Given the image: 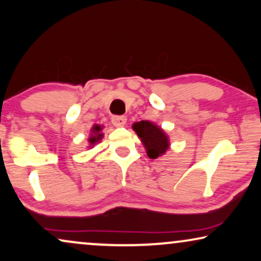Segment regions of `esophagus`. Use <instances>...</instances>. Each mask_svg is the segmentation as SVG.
I'll use <instances>...</instances> for the list:
<instances>
[{"mask_svg": "<svg viewBox=\"0 0 261 261\" xmlns=\"http://www.w3.org/2000/svg\"><path fill=\"white\" fill-rule=\"evenodd\" d=\"M126 121H127V117L123 116V115H114L112 116V122L114 126L116 127H122L126 124Z\"/></svg>", "mask_w": 261, "mask_h": 261, "instance_id": "obj_1", "label": "esophagus"}]
</instances>
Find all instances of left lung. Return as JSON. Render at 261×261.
Here are the masks:
<instances>
[{"label":"left lung","instance_id":"8db88e82","mask_svg":"<svg viewBox=\"0 0 261 261\" xmlns=\"http://www.w3.org/2000/svg\"><path fill=\"white\" fill-rule=\"evenodd\" d=\"M133 129L141 139L149 158H158L169 148V139L166 134L154 123L149 121H140L133 124Z\"/></svg>","mask_w":261,"mask_h":261}]
</instances>
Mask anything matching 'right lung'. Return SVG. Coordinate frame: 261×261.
<instances>
[{
  "label": "right lung",
  "mask_w": 261,
  "mask_h": 261,
  "mask_svg": "<svg viewBox=\"0 0 261 261\" xmlns=\"http://www.w3.org/2000/svg\"><path fill=\"white\" fill-rule=\"evenodd\" d=\"M101 129H102L101 126H97V124H95V126L92 127V129H91L92 134H91L90 139H89V142H90V145H94L97 141L101 140L102 137H103V134L101 133Z\"/></svg>",
  "instance_id": "1"
}]
</instances>
